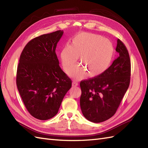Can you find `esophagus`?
<instances>
[{"instance_id":"34e87169","label":"esophagus","mask_w":148,"mask_h":148,"mask_svg":"<svg viewBox=\"0 0 148 148\" xmlns=\"http://www.w3.org/2000/svg\"><path fill=\"white\" fill-rule=\"evenodd\" d=\"M72 85H73V87H76L78 86V83H77V82L74 81H73V83H72Z\"/></svg>"}]
</instances>
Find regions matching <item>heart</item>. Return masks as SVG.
<instances>
[{
	"label": "heart",
	"mask_w": 148,
	"mask_h": 148,
	"mask_svg": "<svg viewBox=\"0 0 148 148\" xmlns=\"http://www.w3.org/2000/svg\"><path fill=\"white\" fill-rule=\"evenodd\" d=\"M114 54L111 42L103 36L92 33L81 32L75 35L60 52L64 69L68 71L77 62L78 57L81 64L67 72L70 76L81 79L86 74L95 77L105 73L110 66Z\"/></svg>",
	"instance_id": "heart-1"
}]
</instances>
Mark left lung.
Here are the masks:
<instances>
[{
	"label": "left lung",
	"mask_w": 148,
	"mask_h": 148,
	"mask_svg": "<svg viewBox=\"0 0 148 148\" xmlns=\"http://www.w3.org/2000/svg\"><path fill=\"white\" fill-rule=\"evenodd\" d=\"M116 51L119 56L105 73L80 83L82 114L92 123L103 122L114 115L130 86V55L119 39Z\"/></svg>",
	"instance_id": "1"
}]
</instances>
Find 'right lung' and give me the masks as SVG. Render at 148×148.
<instances>
[{"mask_svg": "<svg viewBox=\"0 0 148 148\" xmlns=\"http://www.w3.org/2000/svg\"><path fill=\"white\" fill-rule=\"evenodd\" d=\"M63 31L30 40L20 56L16 84L26 109L35 118L55 116L72 81L59 66L56 48Z\"/></svg>", "mask_w": 148, "mask_h": 148, "instance_id": "right-lung-1", "label": "right lung"}]
</instances>
